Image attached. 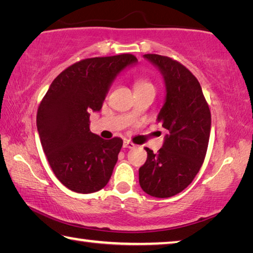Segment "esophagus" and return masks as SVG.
<instances>
[{"label": "esophagus", "mask_w": 253, "mask_h": 253, "mask_svg": "<svg viewBox=\"0 0 253 253\" xmlns=\"http://www.w3.org/2000/svg\"><path fill=\"white\" fill-rule=\"evenodd\" d=\"M123 147L124 148H134L135 147V144H132L131 142H129V140H124Z\"/></svg>", "instance_id": "1"}]
</instances>
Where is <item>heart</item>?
Listing matches in <instances>:
<instances>
[{
  "label": "heart",
  "instance_id": "1",
  "mask_svg": "<svg viewBox=\"0 0 253 253\" xmlns=\"http://www.w3.org/2000/svg\"><path fill=\"white\" fill-rule=\"evenodd\" d=\"M136 90L137 89H145V88H154V84L151 83V81L147 79H137L136 80V84H135Z\"/></svg>",
  "mask_w": 253,
  "mask_h": 253
}]
</instances>
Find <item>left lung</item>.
<instances>
[{
    "label": "left lung",
    "mask_w": 253,
    "mask_h": 253,
    "mask_svg": "<svg viewBox=\"0 0 253 253\" xmlns=\"http://www.w3.org/2000/svg\"><path fill=\"white\" fill-rule=\"evenodd\" d=\"M161 72L165 100L157 122L166 129L163 146L139 169V185L155 198L178 194L193 181L207 155L211 113L201 84L181 63L160 54H144Z\"/></svg>",
    "instance_id": "8db88e82"
}]
</instances>
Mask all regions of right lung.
<instances>
[{
	"instance_id": "1",
	"label": "right lung",
	"mask_w": 253,
	"mask_h": 253,
	"mask_svg": "<svg viewBox=\"0 0 253 253\" xmlns=\"http://www.w3.org/2000/svg\"><path fill=\"white\" fill-rule=\"evenodd\" d=\"M132 54L90 58L68 67L46 91L37 114L42 148L57 178L77 193H93L109 182L123 139L90 131V113L99 111L116 77L135 66Z\"/></svg>"
}]
</instances>
